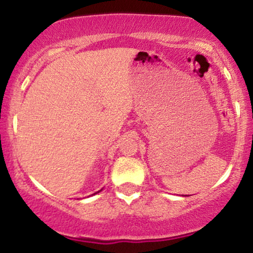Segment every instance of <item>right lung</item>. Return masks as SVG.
Returning a JSON list of instances; mask_svg holds the SVG:
<instances>
[{"instance_id": "1", "label": "right lung", "mask_w": 253, "mask_h": 253, "mask_svg": "<svg viewBox=\"0 0 253 253\" xmlns=\"http://www.w3.org/2000/svg\"><path fill=\"white\" fill-rule=\"evenodd\" d=\"M101 190H102V189H101ZM101 190H98V191H97V193H100V191H101ZM97 193H95V194H97ZM95 194H94V195H95Z\"/></svg>"}]
</instances>
